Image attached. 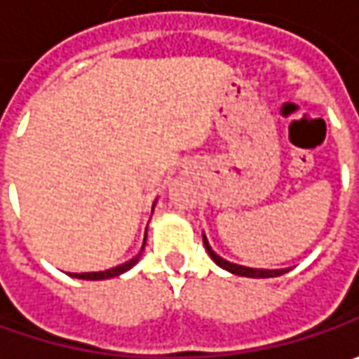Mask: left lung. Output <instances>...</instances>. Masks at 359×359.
Instances as JSON below:
<instances>
[{
	"label": "left lung",
	"instance_id": "left-lung-1",
	"mask_svg": "<svg viewBox=\"0 0 359 359\" xmlns=\"http://www.w3.org/2000/svg\"><path fill=\"white\" fill-rule=\"evenodd\" d=\"M203 245H205V250H208L210 257L214 259V262L217 264V266H219V268L226 269V271H229V273L241 276V278H278V276H283L285 271H290V268H282V269L248 268V266H240V264L228 262V259H224L222 255H217L214 250H212V245H210V241H208V238H205V233H203Z\"/></svg>",
	"mask_w": 359,
	"mask_h": 359
}]
</instances>
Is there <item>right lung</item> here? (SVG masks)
<instances>
[{
    "instance_id": "obj_1",
    "label": "right lung",
    "mask_w": 359,
    "mask_h": 359,
    "mask_svg": "<svg viewBox=\"0 0 359 359\" xmlns=\"http://www.w3.org/2000/svg\"><path fill=\"white\" fill-rule=\"evenodd\" d=\"M154 208H156V201H154V205H151V214H154ZM147 231V229H145ZM145 238H147V233L144 236V243H142V250H140V254L133 255L130 262H126V264H119L116 268H109L104 269V271H83V273H69L72 278H77V280H90V282H97V280H109V278H116V276H121V273H126L128 269H131L137 262H140V257H142V252H144L145 248Z\"/></svg>"
}]
</instances>
